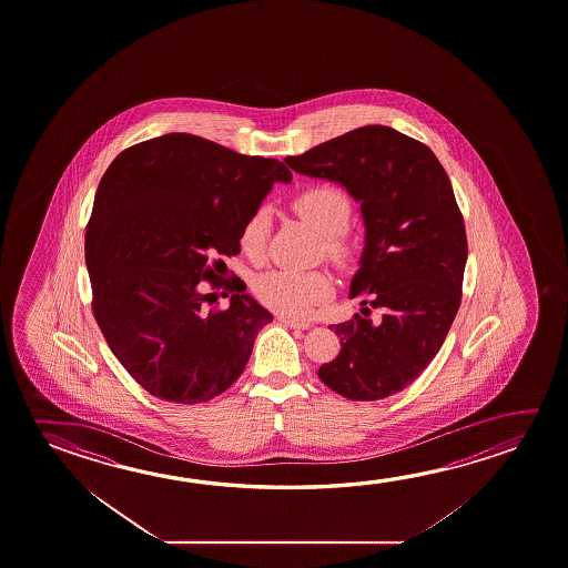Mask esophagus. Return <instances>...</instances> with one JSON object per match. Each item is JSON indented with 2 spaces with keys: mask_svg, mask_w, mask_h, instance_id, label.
Listing matches in <instances>:
<instances>
[{
  "mask_svg": "<svg viewBox=\"0 0 568 568\" xmlns=\"http://www.w3.org/2000/svg\"><path fill=\"white\" fill-rule=\"evenodd\" d=\"M281 325L291 326V328H298V331H307L311 328V323H301V321H295V318H288V316H280Z\"/></svg>",
  "mask_w": 568,
  "mask_h": 568,
  "instance_id": "1",
  "label": "esophagus"
}]
</instances>
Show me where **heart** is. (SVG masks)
<instances>
[{"label": "heart", "mask_w": 568, "mask_h": 568, "mask_svg": "<svg viewBox=\"0 0 568 568\" xmlns=\"http://www.w3.org/2000/svg\"><path fill=\"white\" fill-rule=\"evenodd\" d=\"M293 210L305 217L316 232L325 235L323 245L333 260L353 257V242L344 233L353 215V204L341 187L333 184L307 187L293 197ZM267 240L270 214L265 207H257L243 222L240 232L243 255L252 261L263 260ZM253 291L265 307L273 308L280 315L303 318L331 297L333 281L325 271L273 270L255 280Z\"/></svg>", "instance_id": "obj_1"}]
</instances>
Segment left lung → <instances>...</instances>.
<instances>
[{"mask_svg": "<svg viewBox=\"0 0 568 568\" xmlns=\"http://www.w3.org/2000/svg\"><path fill=\"white\" fill-rule=\"evenodd\" d=\"M285 162L298 174L343 184L366 224L351 285L363 315L331 325L341 353L318 368V378L348 400L388 398L428 368L462 303L467 235L452 182L424 142L382 124ZM373 307L381 320L369 318Z\"/></svg>", "mask_w": 568, "mask_h": 568, "instance_id": "left-lung-1", "label": "left lung"}]
</instances>
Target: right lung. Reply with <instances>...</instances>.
Here are the masks:
<instances>
[{
	"label": "right lung",
	"mask_w": 568,
	"mask_h": 568,
	"mask_svg": "<svg viewBox=\"0 0 568 568\" xmlns=\"http://www.w3.org/2000/svg\"><path fill=\"white\" fill-rule=\"evenodd\" d=\"M277 180H291L280 160L184 132L122 150L101 178L84 235L94 321L126 373L160 400L220 396L273 321L240 277L220 273ZM204 282L232 292L233 305L205 310Z\"/></svg>",
	"instance_id": "obj_1"
}]
</instances>
